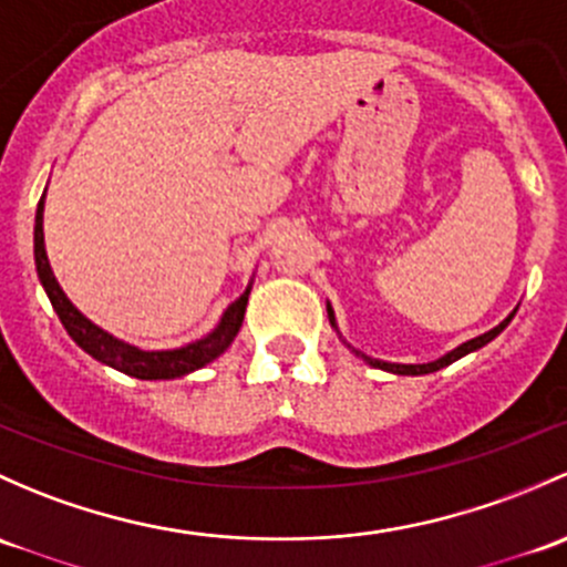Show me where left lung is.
I'll list each match as a JSON object with an SVG mask.
<instances>
[{
    "instance_id": "obj_1",
    "label": "left lung",
    "mask_w": 567,
    "mask_h": 567,
    "mask_svg": "<svg viewBox=\"0 0 567 567\" xmlns=\"http://www.w3.org/2000/svg\"><path fill=\"white\" fill-rule=\"evenodd\" d=\"M329 320H331V326L333 329H337V320H333V309H331V303L329 307ZM516 315V309L514 312L508 315V318L503 320V323L499 326H494L492 331H486V333H481V337H475V339H470V342H464V344H458V348H454L451 350V353H445L443 359H437V361H429V363H389V361H378V359H369V355H363V353H359V350H353L355 355H361L363 361L369 363V367H378V369H385V372H393V374H429V372H437V369H443V367H449V363H454V361H458L462 359V355H467V353H473V350H478V348H484V344H488L492 342L494 337H497L499 331L505 329V326L511 323V318H514Z\"/></svg>"
}]
</instances>
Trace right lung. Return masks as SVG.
<instances>
[{"instance_id":"1","label":"right lung","mask_w":567,"mask_h":567,"mask_svg":"<svg viewBox=\"0 0 567 567\" xmlns=\"http://www.w3.org/2000/svg\"><path fill=\"white\" fill-rule=\"evenodd\" d=\"M43 208H45V193L38 204V214H34V266H38V277L43 282L48 299H51L53 312L59 315L62 326L68 329L73 342L81 350H86L92 359L109 363V367L118 369V372L130 374V378L138 380H174L184 378V374L195 372V369L212 363L217 355H223L230 348V342L236 339L238 329L244 323V312H247L249 301V285L238 299L225 309V315L219 318L217 329L206 333L204 339H195V342L184 344L176 350H141L133 344L122 342V339L111 337L109 331H103L100 326H94L86 315H81L73 307V301L64 296V290L59 288L56 277H53L51 264H48L45 255V238H43Z\"/></svg>"}]
</instances>
